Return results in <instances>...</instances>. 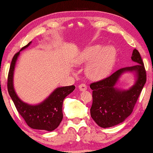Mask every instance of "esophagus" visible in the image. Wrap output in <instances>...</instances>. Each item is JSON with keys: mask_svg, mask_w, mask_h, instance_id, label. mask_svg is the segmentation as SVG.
I'll return each instance as SVG.
<instances>
[{"mask_svg": "<svg viewBox=\"0 0 153 153\" xmlns=\"http://www.w3.org/2000/svg\"><path fill=\"white\" fill-rule=\"evenodd\" d=\"M79 89L80 91H85L87 89V86L85 84H81L79 86Z\"/></svg>", "mask_w": 153, "mask_h": 153, "instance_id": "esophagus-1", "label": "esophagus"}]
</instances>
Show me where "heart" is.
I'll use <instances>...</instances> for the list:
<instances>
[{"label": "heart", "instance_id": "1", "mask_svg": "<svg viewBox=\"0 0 153 153\" xmlns=\"http://www.w3.org/2000/svg\"><path fill=\"white\" fill-rule=\"evenodd\" d=\"M113 46L103 47L99 45L90 46L80 53L76 59L77 65H88L86 74L90 79L100 80L107 77L113 68L116 59Z\"/></svg>", "mask_w": 153, "mask_h": 153}]
</instances>
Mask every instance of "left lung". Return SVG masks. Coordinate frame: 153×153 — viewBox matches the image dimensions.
<instances>
[{
	"label": "left lung",
	"mask_w": 153,
	"mask_h": 153,
	"mask_svg": "<svg viewBox=\"0 0 153 153\" xmlns=\"http://www.w3.org/2000/svg\"><path fill=\"white\" fill-rule=\"evenodd\" d=\"M131 59L135 63L134 65L119 69L107 78L90 84V88L93 90L90 115L101 128L118 125L131 115L146 83L144 63L136 49L133 51ZM128 72L134 74V84L128 90L118 89L116 84L121 76Z\"/></svg>",
	"instance_id": "left-lung-1"
}]
</instances>
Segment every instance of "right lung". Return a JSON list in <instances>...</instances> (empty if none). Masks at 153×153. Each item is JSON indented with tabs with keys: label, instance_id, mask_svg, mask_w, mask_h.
Returning <instances> with one entry per match:
<instances>
[{
	"label": "right lung",
	"instance_id": "1",
	"mask_svg": "<svg viewBox=\"0 0 153 153\" xmlns=\"http://www.w3.org/2000/svg\"><path fill=\"white\" fill-rule=\"evenodd\" d=\"M31 43L32 42L23 47L12 59L7 82L8 92L17 111L27 126L33 129L52 131L57 128L63 120L62 108L65 98L73 92L76 87L69 86L56 88L47 98L37 105L28 104L21 100L14 88V71L20 52L27 48Z\"/></svg>",
	"mask_w": 153,
	"mask_h": 153
}]
</instances>
